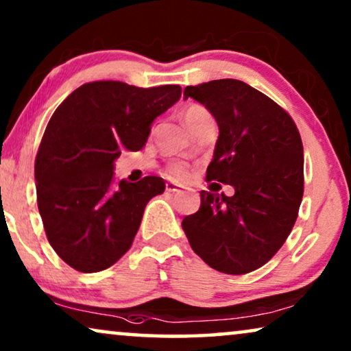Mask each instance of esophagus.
Wrapping results in <instances>:
<instances>
[{"label":"esophagus","mask_w":351,"mask_h":351,"mask_svg":"<svg viewBox=\"0 0 351 351\" xmlns=\"http://www.w3.org/2000/svg\"><path fill=\"white\" fill-rule=\"evenodd\" d=\"M184 186L179 185V184H174V182H167L166 184V190L169 191V193H176V191H182Z\"/></svg>","instance_id":"esophagus-1"}]
</instances>
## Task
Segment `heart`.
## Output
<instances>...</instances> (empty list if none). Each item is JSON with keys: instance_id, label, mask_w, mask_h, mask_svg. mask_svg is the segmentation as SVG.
Segmentation results:
<instances>
[{"instance_id": "heart-1", "label": "heart", "mask_w": 351, "mask_h": 351, "mask_svg": "<svg viewBox=\"0 0 351 351\" xmlns=\"http://www.w3.org/2000/svg\"><path fill=\"white\" fill-rule=\"evenodd\" d=\"M185 123H195V121H199V119H204V118H213L210 117V113L206 110L204 107H201V105H190L189 108L185 110ZM166 174L169 179H176V180H184L186 174H189V171H186V166L182 165V162H174V165H169L166 169Z\"/></svg>"}]
</instances>
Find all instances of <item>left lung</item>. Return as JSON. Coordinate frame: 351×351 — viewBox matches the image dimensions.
Here are the masks:
<instances>
[{
    "instance_id": "left-lung-1",
    "label": "left lung",
    "mask_w": 351,
    "mask_h": 351,
    "mask_svg": "<svg viewBox=\"0 0 351 351\" xmlns=\"http://www.w3.org/2000/svg\"><path fill=\"white\" fill-rule=\"evenodd\" d=\"M219 126L208 180L228 184L233 196L201 191L198 213L182 228L193 251L227 275L261 268L294 227L304 196V147L292 118L239 80L186 86Z\"/></svg>"
}]
</instances>
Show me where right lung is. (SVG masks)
<instances>
[{
    "label": "right lung",
    "instance_id": "right-lung-1",
    "mask_svg": "<svg viewBox=\"0 0 351 351\" xmlns=\"http://www.w3.org/2000/svg\"><path fill=\"white\" fill-rule=\"evenodd\" d=\"M180 94L176 84L94 81L52 114L35 161L36 198L46 237L71 268L105 270L131 247L147 203L166 185L155 176L117 182L114 161L123 150L145 147L152 123Z\"/></svg>",
    "mask_w": 351,
    "mask_h": 351
}]
</instances>
